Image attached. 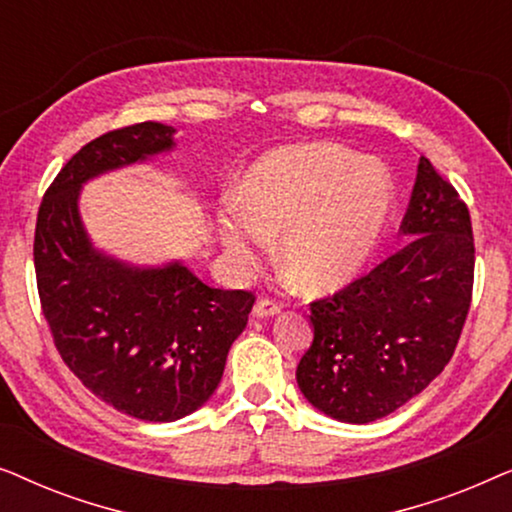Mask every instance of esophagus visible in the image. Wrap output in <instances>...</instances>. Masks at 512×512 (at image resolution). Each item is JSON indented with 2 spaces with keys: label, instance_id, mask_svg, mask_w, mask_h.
Instances as JSON below:
<instances>
[{
  "label": "esophagus",
  "instance_id": "34e87169",
  "mask_svg": "<svg viewBox=\"0 0 512 512\" xmlns=\"http://www.w3.org/2000/svg\"><path fill=\"white\" fill-rule=\"evenodd\" d=\"M279 310H282V305L275 303V300H272V298H261L254 305V317H258V319L275 317V314H279Z\"/></svg>",
  "mask_w": 512,
  "mask_h": 512
}]
</instances>
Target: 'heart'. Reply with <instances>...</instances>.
<instances>
[{"mask_svg":"<svg viewBox=\"0 0 512 512\" xmlns=\"http://www.w3.org/2000/svg\"><path fill=\"white\" fill-rule=\"evenodd\" d=\"M394 205V181L377 160L331 144L265 153L237 184V205L219 209L223 247L256 261L282 235L279 265L300 289L331 293L375 254Z\"/></svg>","mask_w":512,"mask_h":512,"instance_id":"1","label":"heart"}]
</instances>
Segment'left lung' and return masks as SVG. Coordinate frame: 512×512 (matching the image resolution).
Masks as SVG:
<instances>
[{
  "mask_svg": "<svg viewBox=\"0 0 512 512\" xmlns=\"http://www.w3.org/2000/svg\"><path fill=\"white\" fill-rule=\"evenodd\" d=\"M401 233L410 240L368 275L314 300V340L298 363L303 396L347 424L382 419L450 363L473 293L471 214L419 158Z\"/></svg>",
  "mask_w": 512,
  "mask_h": 512,
  "instance_id": "left-lung-1",
  "label": "left lung"
}]
</instances>
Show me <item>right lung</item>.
<instances>
[{"instance_id":"1","label":"right lung","mask_w":512,"mask_h":512,"mask_svg":"<svg viewBox=\"0 0 512 512\" xmlns=\"http://www.w3.org/2000/svg\"><path fill=\"white\" fill-rule=\"evenodd\" d=\"M174 128L135 123L88 142L41 200L34 270L69 370L118 412L174 422L209 401L256 296L212 289L184 263L135 268L97 251L81 223L86 181L170 151Z\"/></svg>"}]
</instances>
